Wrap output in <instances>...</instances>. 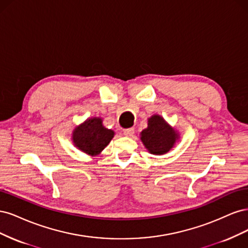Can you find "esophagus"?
Returning a JSON list of instances; mask_svg holds the SVG:
<instances>
[{
  "mask_svg": "<svg viewBox=\"0 0 248 248\" xmlns=\"http://www.w3.org/2000/svg\"><path fill=\"white\" fill-rule=\"evenodd\" d=\"M135 133V130L134 127H129V129H125L124 130V136H127V137H131V136H133Z\"/></svg>",
  "mask_w": 248,
  "mask_h": 248,
  "instance_id": "esophagus-1",
  "label": "esophagus"
}]
</instances>
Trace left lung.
I'll use <instances>...</instances> for the list:
<instances>
[{"mask_svg": "<svg viewBox=\"0 0 248 248\" xmlns=\"http://www.w3.org/2000/svg\"><path fill=\"white\" fill-rule=\"evenodd\" d=\"M141 141L151 155L167 154L179 138L178 133L157 114L148 118V126L141 132Z\"/></svg>", "mask_w": 248, "mask_h": 248, "instance_id": "1", "label": "left lung"}]
</instances>
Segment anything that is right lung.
I'll list each match as a JSON object with an SVG mask.
<instances>
[{
	"label": "right lung",
	"mask_w": 248,
	"mask_h": 248,
	"mask_svg": "<svg viewBox=\"0 0 248 248\" xmlns=\"http://www.w3.org/2000/svg\"><path fill=\"white\" fill-rule=\"evenodd\" d=\"M102 123V118L92 117L76 126L72 134L74 145L86 155H100L114 137V132L106 129Z\"/></svg>",
	"instance_id": "1"
}]
</instances>
